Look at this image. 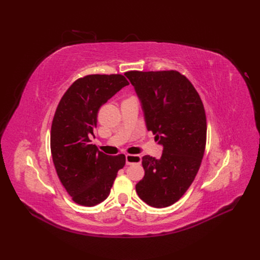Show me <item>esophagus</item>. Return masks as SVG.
Masks as SVG:
<instances>
[{"label": "esophagus", "instance_id": "esophagus-1", "mask_svg": "<svg viewBox=\"0 0 260 260\" xmlns=\"http://www.w3.org/2000/svg\"><path fill=\"white\" fill-rule=\"evenodd\" d=\"M142 162V157L139 154H126V164H140Z\"/></svg>", "mask_w": 260, "mask_h": 260}]
</instances>
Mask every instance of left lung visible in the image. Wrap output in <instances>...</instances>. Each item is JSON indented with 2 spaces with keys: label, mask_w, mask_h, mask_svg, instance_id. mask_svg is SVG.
Segmentation results:
<instances>
[{
  "label": "left lung",
  "mask_w": 260,
  "mask_h": 260,
  "mask_svg": "<svg viewBox=\"0 0 260 260\" xmlns=\"http://www.w3.org/2000/svg\"><path fill=\"white\" fill-rule=\"evenodd\" d=\"M137 92L148 131L163 153L142 158L145 176L135 189L152 207L170 206L181 199L200 168L206 144V115L192 83L177 71L125 73Z\"/></svg>",
  "instance_id": "1"
}]
</instances>
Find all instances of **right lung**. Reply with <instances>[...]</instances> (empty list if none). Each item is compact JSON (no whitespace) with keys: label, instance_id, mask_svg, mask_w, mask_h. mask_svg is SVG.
Wrapping results in <instances>:
<instances>
[{"label":"right lung","instance_id":"1","mask_svg":"<svg viewBox=\"0 0 260 260\" xmlns=\"http://www.w3.org/2000/svg\"><path fill=\"white\" fill-rule=\"evenodd\" d=\"M129 82L120 74L77 79L61 98L52 122L51 151L57 175L74 202L94 206L105 201L126 164L125 154L96 149L94 137L101 107Z\"/></svg>","mask_w":260,"mask_h":260}]
</instances>
